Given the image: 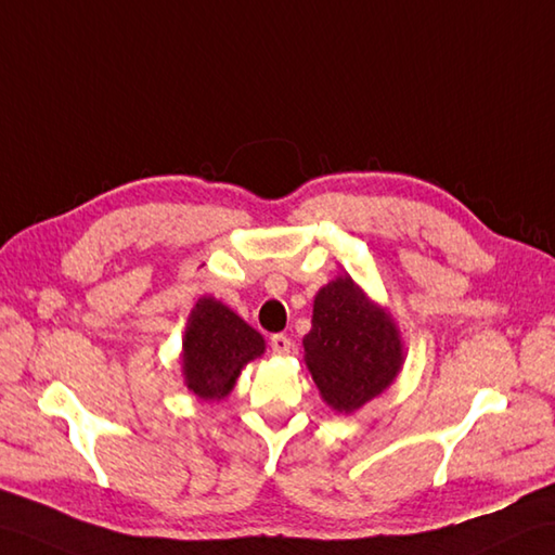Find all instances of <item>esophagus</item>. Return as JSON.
<instances>
[{
    "label": "esophagus",
    "mask_w": 555,
    "mask_h": 555,
    "mask_svg": "<svg viewBox=\"0 0 555 555\" xmlns=\"http://www.w3.org/2000/svg\"><path fill=\"white\" fill-rule=\"evenodd\" d=\"M269 345H272V352L274 354H288L291 352V338L283 336V333H276V336H272V340H269Z\"/></svg>",
    "instance_id": "1"
}]
</instances>
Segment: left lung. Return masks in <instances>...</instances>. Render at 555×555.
I'll list each match as a JSON object with an SVG mask.
<instances>
[{
    "mask_svg": "<svg viewBox=\"0 0 555 555\" xmlns=\"http://www.w3.org/2000/svg\"><path fill=\"white\" fill-rule=\"evenodd\" d=\"M302 347L321 397L338 414H352L378 397L404 364L392 317L350 276H338L317 293L312 331Z\"/></svg>",
    "mask_w": 555,
    "mask_h": 555,
    "instance_id": "left-lung-1",
    "label": "left lung"
}]
</instances>
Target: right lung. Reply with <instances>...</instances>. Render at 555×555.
Here are the masks:
<instances>
[{"label":"right lung","mask_w":555,"mask_h":555,"mask_svg":"<svg viewBox=\"0 0 555 555\" xmlns=\"http://www.w3.org/2000/svg\"><path fill=\"white\" fill-rule=\"evenodd\" d=\"M186 388L203 402H219L234 390L241 369L264 352V338L215 298L191 309L182 343Z\"/></svg>","instance_id":"1"}]
</instances>
